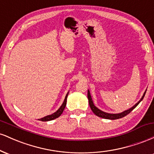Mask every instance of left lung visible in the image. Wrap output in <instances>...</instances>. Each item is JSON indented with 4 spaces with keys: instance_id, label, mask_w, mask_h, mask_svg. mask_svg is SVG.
Returning <instances> with one entry per match:
<instances>
[{
    "instance_id": "left-lung-1",
    "label": "left lung",
    "mask_w": 154,
    "mask_h": 154,
    "mask_svg": "<svg viewBox=\"0 0 154 154\" xmlns=\"http://www.w3.org/2000/svg\"><path fill=\"white\" fill-rule=\"evenodd\" d=\"M146 91H145L143 95V97L141 98V99L139 100L138 102H137V103L135 104V105H134L133 106L132 108H130V109H129L128 110H126L125 111H123V112L122 113H119V114H109V113H106L104 112V111L100 110L99 109H98L93 104V100H92V98H91V93H90V91H88V100H89V105H90V107H91V110L93 111V112L94 113L96 116H99V117H101V118H103V119H120V118H122L124 116H127L128 114H130L131 111L133 110L137 106V105L140 103V102L143 99L144 96H145V94H146Z\"/></svg>"
}]
</instances>
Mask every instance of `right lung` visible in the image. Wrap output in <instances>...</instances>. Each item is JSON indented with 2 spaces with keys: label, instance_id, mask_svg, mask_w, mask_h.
Segmentation results:
<instances>
[{
  "label": "right lung",
  "instance_id": "right-lung-1",
  "mask_svg": "<svg viewBox=\"0 0 154 154\" xmlns=\"http://www.w3.org/2000/svg\"><path fill=\"white\" fill-rule=\"evenodd\" d=\"M68 94H69V92H68V93H67V94L66 95V97H65V99H64V100H63L62 105L61 106V107H60L59 109L56 111V112H54V114H51V115H48L46 116H45V117L41 118V119H40L39 120H40V121H43V122L51 121V120L56 119V118H58V117H59V116H61V114H62V112L63 111V110H64L65 106H66V98H67V96H68Z\"/></svg>",
  "mask_w": 154,
  "mask_h": 154
}]
</instances>
